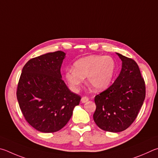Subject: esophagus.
I'll return each mask as SVG.
<instances>
[{
  "label": "esophagus",
  "mask_w": 158,
  "mask_h": 158,
  "mask_svg": "<svg viewBox=\"0 0 158 158\" xmlns=\"http://www.w3.org/2000/svg\"><path fill=\"white\" fill-rule=\"evenodd\" d=\"M88 101H89V98L87 97V96H83V97H82L81 98V102L82 103H87Z\"/></svg>",
  "instance_id": "esophagus-1"
}]
</instances>
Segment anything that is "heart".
<instances>
[{
    "mask_svg": "<svg viewBox=\"0 0 158 158\" xmlns=\"http://www.w3.org/2000/svg\"><path fill=\"white\" fill-rule=\"evenodd\" d=\"M73 68L65 71V78L73 92L79 90L86 77L88 85L94 91L100 92L110 86L114 76L116 65L111 57L94 55L77 60Z\"/></svg>",
    "mask_w": 158,
    "mask_h": 158,
    "instance_id": "obj_1",
    "label": "heart"
}]
</instances>
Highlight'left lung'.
<instances>
[{"mask_svg":"<svg viewBox=\"0 0 158 158\" xmlns=\"http://www.w3.org/2000/svg\"><path fill=\"white\" fill-rule=\"evenodd\" d=\"M117 54L122 61L121 71L111 86L95 96L93 115L99 128L112 132L125 131L133 123L146 96L145 82L136 62Z\"/></svg>","mask_w":158,"mask_h":158,"instance_id":"left-lung-1","label":"left lung"}]
</instances>
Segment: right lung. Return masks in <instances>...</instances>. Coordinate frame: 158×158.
<instances>
[{"instance_id":"obj_1","label":"right lung","mask_w":158,"mask_h":158,"mask_svg":"<svg viewBox=\"0 0 158 158\" xmlns=\"http://www.w3.org/2000/svg\"><path fill=\"white\" fill-rule=\"evenodd\" d=\"M65 53L48 52L27 62L22 69L16 97L26 120L42 132H55L64 126L81 96L62 81L60 69Z\"/></svg>"}]
</instances>
